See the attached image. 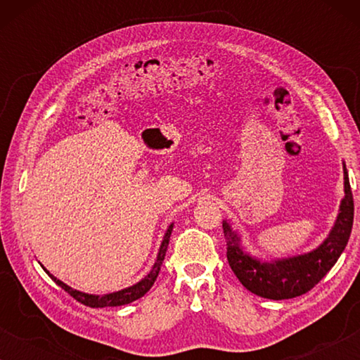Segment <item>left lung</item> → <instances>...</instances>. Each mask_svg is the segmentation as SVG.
Wrapping results in <instances>:
<instances>
[{
    "label": "left lung",
    "instance_id": "1",
    "mask_svg": "<svg viewBox=\"0 0 360 360\" xmlns=\"http://www.w3.org/2000/svg\"><path fill=\"white\" fill-rule=\"evenodd\" d=\"M354 221V198L349 184L347 169L344 165V198L331 233L316 249L295 257L265 262L252 257L240 248V238L223 221L228 262L249 292L269 300H288L307 293L326 275L339 255L346 249Z\"/></svg>",
    "mask_w": 360,
    "mask_h": 360
}]
</instances>
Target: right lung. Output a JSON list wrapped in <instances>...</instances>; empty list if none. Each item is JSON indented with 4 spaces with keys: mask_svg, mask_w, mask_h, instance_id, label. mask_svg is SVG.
<instances>
[{
    "mask_svg": "<svg viewBox=\"0 0 360 360\" xmlns=\"http://www.w3.org/2000/svg\"><path fill=\"white\" fill-rule=\"evenodd\" d=\"M172 229H174V224L169 226V229H167V233L164 236V240H162L160 244V249H159V254H157V259H155V264L152 265L150 272L146 275L144 278L141 280V282H137L136 285H132V287H127L124 290H120V292H115V293H108V295H90V293H83V292H78V290L68 287L67 283L60 282V280L53 277V275L49 272L47 269H44L46 272L49 274V277H51L53 282H56L58 287H62L65 292L70 295L77 300V302H80L85 304V307H90V308H105V307H121V304H127V303H132L136 302L137 298L144 297V295L149 292L152 285H154L157 275L160 272V267H162V262H164L165 259V252H167V248H169V240H170V234H172Z\"/></svg>",
    "mask_w": 360,
    "mask_h": 360,
    "instance_id": "1",
    "label": "right lung"
}]
</instances>
